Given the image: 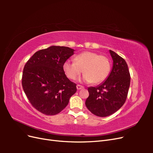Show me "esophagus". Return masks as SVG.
Instances as JSON below:
<instances>
[{
  "instance_id": "1",
  "label": "esophagus",
  "mask_w": 153,
  "mask_h": 153,
  "mask_svg": "<svg viewBox=\"0 0 153 153\" xmlns=\"http://www.w3.org/2000/svg\"><path fill=\"white\" fill-rule=\"evenodd\" d=\"M83 88H84V87H83L82 85H76V89L78 90H80V89H83Z\"/></svg>"
}]
</instances>
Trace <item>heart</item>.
Returning a JSON list of instances; mask_svg holds the SVG:
<instances>
[{"mask_svg": "<svg viewBox=\"0 0 153 153\" xmlns=\"http://www.w3.org/2000/svg\"><path fill=\"white\" fill-rule=\"evenodd\" d=\"M75 61L68 60L63 64V70L67 77L75 80L82 72L83 80L95 84L103 82L108 77L111 63L108 57L92 52H84L75 57Z\"/></svg>", "mask_w": 153, "mask_h": 153, "instance_id": "obj_1", "label": "heart"}]
</instances>
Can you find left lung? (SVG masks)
Returning a JSON list of instances; mask_svg holds the SVG:
<instances>
[{
  "label": "left lung",
  "mask_w": 153,
  "mask_h": 153,
  "mask_svg": "<svg viewBox=\"0 0 153 153\" xmlns=\"http://www.w3.org/2000/svg\"><path fill=\"white\" fill-rule=\"evenodd\" d=\"M113 66L105 82L96 87L88 88L89 96L85 105L91 113L98 117H106L121 108L127 98L130 85V75L125 60L112 50H109Z\"/></svg>",
  "instance_id": "left-lung-1"
}]
</instances>
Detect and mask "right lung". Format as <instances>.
<instances>
[{
  "instance_id": "1",
  "label": "right lung",
  "mask_w": 153,
  "mask_h": 153,
  "mask_svg": "<svg viewBox=\"0 0 153 153\" xmlns=\"http://www.w3.org/2000/svg\"><path fill=\"white\" fill-rule=\"evenodd\" d=\"M75 50L51 46L36 52L27 62L22 75V87L30 103L48 115L61 112L76 92V84L67 78L63 64Z\"/></svg>"
}]
</instances>
